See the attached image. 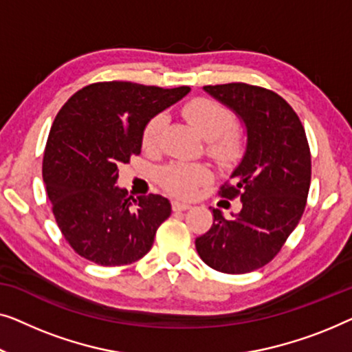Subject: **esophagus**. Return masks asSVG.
<instances>
[{"label":"esophagus","mask_w":352,"mask_h":352,"mask_svg":"<svg viewBox=\"0 0 352 352\" xmlns=\"http://www.w3.org/2000/svg\"><path fill=\"white\" fill-rule=\"evenodd\" d=\"M188 209H191L190 204H185V202H180V201H172V210L182 212V210H188Z\"/></svg>","instance_id":"esophagus-1"}]
</instances>
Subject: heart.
Here are the masks:
<instances>
[{
	"instance_id": "b5f03b06",
	"label": "heart",
	"mask_w": 352,
	"mask_h": 352,
	"mask_svg": "<svg viewBox=\"0 0 352 352\" xmlns=\"http://www.w3.org/2000/svg\"><path fill=\"white\" fill-rule=\"evenodd\" d=\"M185 121L207 140V153L221 164L237 161L244 151V135L234 127V115L221 103L207 97L192 98L182 108ZM166 116L156 115L142 132V146L148 153L157 151L166 127ZM212 182V170L206 164L172 162L160 172V183L172 196L190 199L201 186Z\"/></svg>"
}]
</instances>
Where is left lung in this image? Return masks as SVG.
Segmentation results:
<instances>
[{
    "label": "left lung",
    "instance_id": "left-lung-1",
    "mask_svg": "<svg viewBox=\"0 0 352 352\" xmlns=\"http://www.w3.org/2000/svg\"><path fill=\"white\" fill-rule=\"evenodd\" d=\"M204 89L245 122L247 151L219 191L231 201L241 197V212L226 220L212 210L214 223L196 237V250L220 273H250L279 254L301 220L311 185L309 143L298 115L279 94L245 82Z\"/></svg>",
    "mask_w": 352,
    "mask_h": 352
}]
</instances>
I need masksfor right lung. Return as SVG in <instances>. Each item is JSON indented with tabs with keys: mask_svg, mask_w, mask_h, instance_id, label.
Masks as SVG:
<instances>
[{
	"mask_svg": "<svg viewBox=\"0 0 352 352\" xmlns=\"http://www.w3.org/2000/svg\"><path fill=\"white\" fill-rule=\"evenodd\" d=\"M188 86L164 89L102 81L79 89L57 113L43 156V180L58 230L73 250L100 266H124L150 252L170 215L161 195L118 188L121 164L142 151V132Z\"/></svg>",
	"mask_w": 352,
	"mask_h": 352,
	"instance_id": "right-lung-1",
	"label": "right lung"
}]
</instances>
